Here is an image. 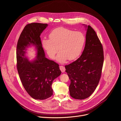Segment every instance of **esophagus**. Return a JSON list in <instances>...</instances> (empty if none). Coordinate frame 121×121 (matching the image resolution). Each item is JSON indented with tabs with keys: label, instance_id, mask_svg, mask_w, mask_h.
<instances>
[{
	"label": "esophagus",
	"instance_id": "34e87169",
	"mask_svg": "<svg viewBox=\"0 0 121 121\" xmlns=\"http://www.w3.org/2000/svg\"><path fill=\"white\" fill-rule=\"evenodd\" d=\"M59 68H60V70L61 71V72H64L65 71V67L64 66H63V65H61V66H60V67H59Z\"/></svg>",
	"mask_w": 121,
	"mask_h": 121
}]
</instances>
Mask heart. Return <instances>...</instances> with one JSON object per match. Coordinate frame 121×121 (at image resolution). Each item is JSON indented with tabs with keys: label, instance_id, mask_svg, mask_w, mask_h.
Listing matches in <instances>:
<instances>
[{
	"label": "heart",
	"instance_id": "1",
	"mask_svg": "<svg viewBox=\"0 0 121 121\" xmlns=\"http://www.w3.org/2000/svg\"><path fill=\"white\" fill-rule=\"evenodd\" d=\"M49 38L43 39V46L51 59L55 58L59 49L60 52L56 59L61 63L67 59L72 61L77 58L82 52L86 41L82 32L64 27L52 30Z\"/></svg>",
	"mask_w": 121,
	"mask_h": 121
}]
</instances>
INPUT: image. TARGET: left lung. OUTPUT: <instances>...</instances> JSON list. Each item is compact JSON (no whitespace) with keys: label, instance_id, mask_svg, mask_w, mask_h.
Segmentation results:
<instances>
[{"label":"left lung","instance_id":"8db88e82","mask_svg":"<svg viewBox=\"0 0 121 121\" xmlns=\"http://www.w3.org/2000/svg\"><path fill=\"white\" fill-rule=\"evenodd\" d=\"M83 53L77 60L65 65L71 83L70 96L78 99L89 97L99 81L104 61L102 45L94 29L88 26Z\"/></svg>","mask_w":121,"mask_h":121}]
</instances>
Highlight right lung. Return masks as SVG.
<instances>
[{
	"instance_id": "add662e5",
	"label": "right lung",
	"mask_w": 121,
	"mask_h": 121,
	"mask_svg": "<svg viewBox=\"0 0 121 121\" xmlns=\"http://www.w3.org/2000/svg\"><path fill=\"white\" fill-rule=\"evenodd\" d=\"M46 23H31L22 31L17 45V68L27 92L36 99H45L53 95L52 84L61 74L59 65L45 57L40 35L47 27ZM35 45L37 58L30 62L25 56L26 48Z\"/></svg>"
}]
</instances>
